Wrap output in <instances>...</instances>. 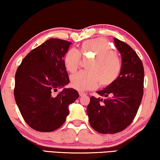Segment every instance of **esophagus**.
<instances>
[{
    "label": "esophagus",
    "mask_w": 160,
    "mask_h": 160,
    "mask_svg": "<svg viewBox=\"0 0 160 160\" xmlns=\"http://www.w3.org/2000/svg\"><path fill=\"white\" fill-rule=\"evenodd\" d=\"M78 94H79L80 97H82V96H86V95H87V93H85V92H82V91H79V92H78Z\"/></svg>",
    "instance_id": "esophagus-1"
}]
</instances>
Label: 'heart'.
<instances>
[{
    "label": "heart",
    "instance_id": "heart-1",
    "mask_svg": "<svg viewBox=\"0 0 160 160\" xmlns=\"http://www.w3.org/2000/svg\"><path fill=\"white\" fill-rule=\"evenodd\" d=\"M92 58L87 64L88 71H79L71 76V87L80 91L93 89L99 83L101 87L112 84L121 71V62L110 42L104 38L86 40L81 44L78 52L70 49L64 58L66 70L73 73L80 63V55Z\"/></svg>",
    "mask_w": 160,
    "mask_h": 160
}]
</instances>
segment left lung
Returning a JSON list of instances; mask_svg holds the SVG:
<instances>
[{"label": "left lung", "instance_id": "left-lung-1", "mask_svg": "<svg viewBox=\"0 0 160 160\" xmlns=\"http://www.w3.org/2000/svg\"><path fill=\"white\" fill-rule=\"evenodd\" d=\"M121 55L120 75L112 84L91 97L87 112L91 126L100 133L113 134L126 128L135 118L143 94L142 62L128 44L114 39Z\"/></svg>", "mask_w": 160, "mask_h": 160}]
</instances>
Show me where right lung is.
<instances>
[{
    "label": "right lung",
    "instance_id": "1",
    "mask_svg": "<svg viewBox=\"0 0 160 160\" xmlns=\"http://www.w3.org/2000/svg\"><path fill=\"white\" fill-rule=\"evenodd\" d=\"M71 42L51 38L26 55L15 75L14 97L23 118L40 132H51L64 123L68 105L79 97L69 83L64 55Z\"/></svg>",
    "mask_w": 160,
    "mask_h": 160
}]
</instances>
